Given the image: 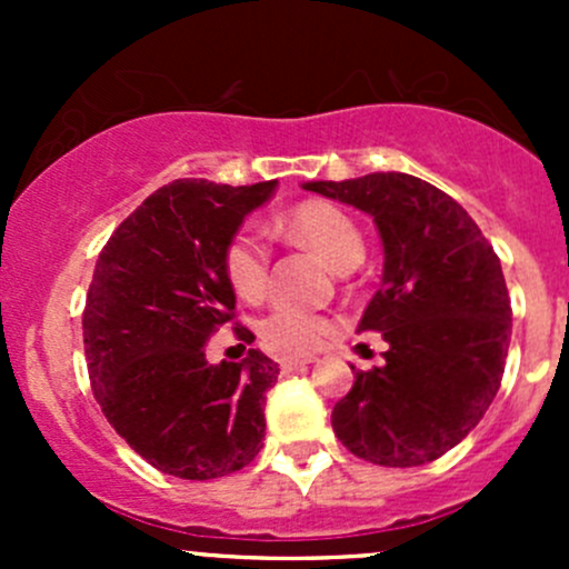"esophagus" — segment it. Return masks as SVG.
<instances>
[{"label":"esophagus","mask_w":569,"mask_h":569,"mask_svg":"<svg viewBox=\"0 0 569 569\" xmlns=\"http://www.w3.org/2000/svg\"><path fill=\"white\" fill-rule=\"evenodd\" d=\"M313 363L311 355H291V358H280V369L283 371H302Z\"/></svg>","instance_id":"esophagus-1"}]
</instances>
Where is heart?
Instances as JSON below:
<instances>
[{
	"instance_id": "heart-1",
	"label": "heart",
	"mask_w": 569,
	"mask_h": 569,
	"mask_svg": "<svg viewBox=\"0 0 569 569\" xmlns=\"http://www.w3.org/2000/svg\"><path fill=\"white\" fill-rule=\"evenodd\" d=\"M280 228L297 242L319 250L336 269H352L363 258V237L352 217L325 200L295 206ZM222 272L233 295L248 302L261 300L269 280V250L263 239L250 228L233 233L222 250ZM327 332L330 319L300 306H278L261 321V338L278 352H308L319 347Z\"/></svg>"
}]
</instances>
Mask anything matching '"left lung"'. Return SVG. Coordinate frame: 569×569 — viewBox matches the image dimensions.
<instances>
[{"label": "left lung", "mask_w": 569, "mask_h": 569, "mask_svg": "<svg viewBox=\"0 0 569 569\" xmlns=\"http://www.w3.org/2000/svg\"><path fill=\"white\" fill-rule=\"evenodd\" d=\"M375 217L386 263L358 330L382 332L386 363L355 369L332 432L386 468L427 465L481 421L501 388L512 306L501 261L451 194L407 173L308 181Z\"/></svg>", "instance_id": "1"}]
</instances>
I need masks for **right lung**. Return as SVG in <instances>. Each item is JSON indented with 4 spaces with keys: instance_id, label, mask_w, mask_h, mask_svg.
Listing matches in <instances>:
<instances>
[{
    "instance_id": "1",
    "label": "right lung",
    "mask_w": 569,
    "mask_h": 569,
    "mask_svg": "<svg viewBox=\"0 0 569 569\" xmlns=\"http://www.w3.org/2000/svg\"><path fill=\"white\" fill-rule=\"evenodd\" d=\"M278 181L228 187L178 178L109 237L82 313L90 386L114 432L162 473L206 481L263 449L278 363L250 349L211 366L206 341L233 321L222 250ZM237 336L252 341L248 327Z\"/></svg>"
}]
</instances>
